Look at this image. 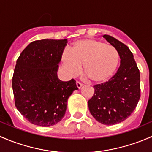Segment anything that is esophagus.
Returning a JSON list of instances; mask_svg holds the SVG:
<instances>
[{
  "label": "esophagus",
  "instance_id": "34e87169",
  "mask_svg": "<svg viewBox=\"0 0 152 152\" xmlns=\"http://www.w3.org/2000/svg\"><path fill=\"white\" fill-rule=\"evenodd\" d=\"M76 85H77V87L78 88H79V89H80V88H81V87L83 86V84L81 83L78 82V81H77V83H76Z\"/></svg>",
  "mask_w": 152,
  "mask_h": 152
}]
</instances>
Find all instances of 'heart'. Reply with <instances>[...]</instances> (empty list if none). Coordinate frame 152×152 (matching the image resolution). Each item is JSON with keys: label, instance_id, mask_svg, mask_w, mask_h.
<instances>
[{"label": "heart", "instance_id": "obj_1", "mask_svg": "<svg viewBox=\"0 0 152 152\" xmlns=\"http://www.w3.org/2000/svg\"><path fill=\"white\" fill-rule=\"evenodd\" d=\"M62 61L71 75L83 73L93 83H103L113 75L119 62L116 48L104 42L83 39L75 42L72 52H64Z\"/></svg>", "mask_w": 152, "mask_h": 152}]
</instances>
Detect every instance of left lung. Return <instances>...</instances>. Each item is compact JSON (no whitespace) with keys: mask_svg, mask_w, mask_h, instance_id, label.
<instances>
[{"mask_svg":"<svg viewBox=\"0 0 152 152\" xmlns=\"http://www.w3.org/2000/svg\"><path fill=\"white\" fill-rule=\"evenodd\" d=\"M103 37L116 48L120 66L108 81L94 86V94L88 104L96 121L114 125L126 119L135 109L140 97V76L129 48L111 36Z\"/></svg>","mask_w":152,"mask_h":152,"instance_id":"obj_1","label":"left lung"}]
</instances>
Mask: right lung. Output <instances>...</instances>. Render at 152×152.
Listing matches in <instances>:
<instances>
[{
    "label": "right lung",
    "instance_id": "obj_1",
    "mask_svg": "<svg viewBox=\"0 0 152 152\" xmlns=\"http://www.w3.org/2000/svg\"><path fill=\"white\" fill-rule=\"evenodd\" d=\"M67 39L30 43L19 56L12 77L15 106L29 121L50 126L61 121L76 81H61L57 72Z\"/></svg>",
    "mask_w": 152,
    "mask_h": 152
}]
</instances>
